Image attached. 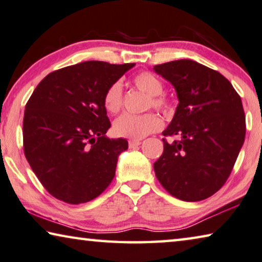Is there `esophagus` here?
<instances>
[{
    "label": "esophagus",
    "instance_id": "esophagus-1",
    "mask_svg": "<svg viewBox=\"0 0 262 262\" xmlns=\"http://www.w3.org/2000/svg\"><path fill=\"white\" fill-rule=\"evenodd\" d=\"M140 144H141V141L138 140V139L128 140V147H130V148H136L137 146H139Z\"/></svg>",
    "mask_w": 262,
    "mask_h": 262
}]
</instances>
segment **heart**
<instances>
[{"instance_id": "b5f03b06", "label": "heart", "mask_w": 262, "mask_h": 262, "mask_svg": "<svg viewBox=\"0 0 262 262\" xmlns=\"http://www.w3.org/2000/svg\"><path fill=\"white\" fill-rule=\"evenodd\" d=\"M134 83L139 91L149 96L148 106L154 109L169 110V101L162 95L164 83L151 72H141L134 78ZM123 104V87L119 81H116L108 88L104 95V106L111 114H117ZM162 126L161 119L156 114H145L141 116L124 114L114 123L116 136L124 138L141 139L153 132L159 131Z\"/></svg>"}]
</instances>
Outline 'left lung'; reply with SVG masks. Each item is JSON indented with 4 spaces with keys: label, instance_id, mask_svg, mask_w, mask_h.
Returning a JSON list of instances; mask_svg holds the SVG:
<instances>
[{
    "label": "left lung",
    "instance_id": "1",
    "mask_svg": "<svg viewBox=\"0 0 262 262\" xmlns=\"http://www.w3.org/2000/svg\"><path fill=\"white\" fill-rule=\"evenodd\" d=\"M174 85L179 105L154 162L161 186L171 196L197 202L212 196L230 177L246 134L242 98L221 73L189 59L153 68Z\"/></svg>",
    "mask_w": 262,
    "mask_h": 262
}]
</instances>
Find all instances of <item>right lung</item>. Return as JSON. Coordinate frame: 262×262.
Listing matches in <instances>:
<instances>
[{"instance_id": "obj_1", "label": "right lung", "mask_w": 262, "mask_h": 262, "mask_svg": "<svg viewBox=\"0 0 262 262\" xmlns=\"http://www.w3.org/2000/svg\"><path fill=\"white\" fill-rule=\"evenodd\" d=\"M135 65L93 60L60 68L46 75L29 98L24 154L55 199L68 204L89 202L113 181L127 140L105 137L111 124L104 95Z\"/></svg>"}]
</instances>
